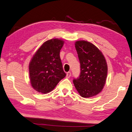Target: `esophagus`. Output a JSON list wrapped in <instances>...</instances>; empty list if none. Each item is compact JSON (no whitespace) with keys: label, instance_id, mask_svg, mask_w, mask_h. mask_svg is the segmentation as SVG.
Returning a JSON list of instances; mask_svg holds the SVG:
<instances>
[{"label":"esophagus","instance_id":"34e87169","mask_svg":"<svg viewBox=\"0 0 132 132\" xmlns=\"http://www.w3.org/2000/svg\"><path fill=\"white\" fill-rule=\"evenodd\" d=\"M70 76H71V73H70V71L68 72V73H67V74H66V78H69L70 77Z\"/></svg>","mask_w":132,"mask_h":132}]
</instances>
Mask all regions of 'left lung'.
<instances>
[{"mask_svg":"<svg viewBox=\"0 0 132 132\" xmlns=\"http://www.w3.org/2000/svg\"><path fill=\"white\" fill-rule=\"evenodd\" d=\"M81 73L73 83L81 97H93L101 92L106 82L108 65L104 56L93 44L85 40L75 43Z\"/></svg>","mask_w":132,"mask_h":132,"instance_id":"1","label":"left lung"}]
</instances>
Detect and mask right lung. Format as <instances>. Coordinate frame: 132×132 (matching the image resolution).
<instances>
[{
  "instance_id": "right-lung-1",
  "label": "right lung",
  "mask_w": 132,
  "mask_h": 132,
  "mask_svg": "<svg viewBox=\"0 0 132 132\" xmlns=\"http://www.w3.org/2000/svg\"><path fill=\"white\" fill-rule=\"evenodd\" d=\"M64 41L58 39L47 40L39 48L29 64L31 86L37 92L47 93L64 78L60 51Z\"/></svg>"
}]
</instances>
